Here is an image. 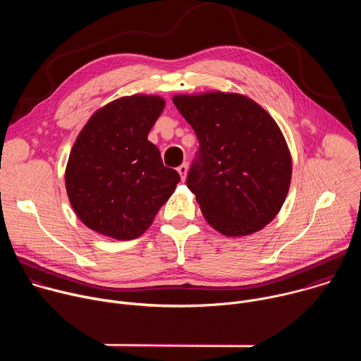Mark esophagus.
<instances>
[{
  "mask_svg": "<svg viewBox=\"0 0 361 361\" xmlns=\"http://www.w3.org/2000/svg\"><path fill=\"white\" fill-rule=\"evenodd\" d=\"M177 171H178L180 177H181V181H184V180H185V176H187V171H188V166L184 163V164H181V166L177 169Z\"/></svg>",
  "mask_w": 361,
  "mask_h": 361,
  "instance_id": "34e87169",
  "label": "esophagus"
}]
</instances>
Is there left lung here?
Instances as JSON below:
<instances>
[{"instance_id": "1", "label": "left lung", "mask_w": 361, "mask_h": 361, "mask_svg": "<svg viewBox=\"0 0 361 361\" xmlns=\"http://www.w3.org/2000/svg\"><path fill=\"white\" fill-rule=\"evenodd\" d=\"M173 102L200 142L187 187L204 219L227 237L264 228L283 207L293 171L274 118L238 92L177 94Z\"/></svg>"}]
</instances>
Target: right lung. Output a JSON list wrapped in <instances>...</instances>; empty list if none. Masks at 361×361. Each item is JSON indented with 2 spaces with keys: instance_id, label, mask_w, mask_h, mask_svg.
Listing matches in <instances>:
<instances>
[{
  "instance_id": "obj_1",
  "label": "right lung",
  "mask_w": 361,
  "mask_h": 361,
  "mask_svg": "<svg viewBox=\"0 0 361 361\" xmlns=\"http://www.w3.org/2000/svg\"><path fill=\"white\" fill-rule=\"evenodd\" d=\"M166 107L156 94L120 97L98 109L71 148L66 188L77 217L114 240L145 233L174 192L180 176L148 141Z\"/></svg>"
}]
</instances>
